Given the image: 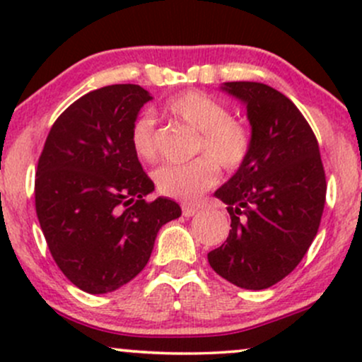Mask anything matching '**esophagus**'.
Returning <instances> with one entry per match:
<instances>
[{
  "label": "esophagus",
  "instance_id": "34e87169",
  "mask_svg": "<svg viewBox=\"0 0 362 362\" xmlns=\"http://www.w3.org/2000/svg\"><path fill=\"white\" fill-rule=\"evenodd\" d=\"M199 213V207L197 206H192V204H182V214L185 216V218H192Z\"/></svg>",
  "mask_w": 362,
  "mask_h": 362
}]
</instances>
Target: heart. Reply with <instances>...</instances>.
I'll use <instances>...</instances> for the list:
<instances>
[{"label":"heart","instance_id":"b5f03b06","mask_svg":"<svg viewBox=\"0 0 362 362\" xmlns=\"http://www.w3.org/2000/svg\"><path fill=\"white\" fill-rule=\"evenodd\" d=\"M165 110L199 132L195 153L204 155L189 163L165 165L158 170L156 187L167 197L195 201L218 182V167L228 173L236 172L250 156L252 129L231 117L224 103L204 91H182L168 98ZM129 139L139 160H156V127L151 115L139 114L132 120Z\"/></svg>","mask_w":362,"mask_h":362}]
</instances>
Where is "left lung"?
<instances>
[{"instance_id":"obj_1","label":"left lung","mask_w":362,"mask_h":362,"mask_svg":"<svg viewBox=\"0 0 362 362\" xmlns=\"http://www.w3.org/2000/svg\"><path fill=\"white\" fill-rule=\"evenodd\" d=\"M247 103L253 146L216 197L228 204L226 242L207 253L216 274L243 289H267L296 269L317 236L327 182L308 120L281 91L255 81L224 83Z\"/></svg>"}]
</instances>
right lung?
Wrapping results in <instances>:
<instances>
[{"mask_svg":"<svg viewBox=\"0 0 362 362\" xmlns=\"http://www.w3.org/2000/svg\"><path fill=\"white\" fill-rule=\"evenodd\" d=\"M151 100L110 85L73 102L49 131L35 175V211L54 262L76 288L112 293L146 267L158 230L182 214L146 202L153 180L132 151V120Z\"/></svg>","mask_w":362,"mask_h":362,"instance_id":"add662e5","label":"right lung"}]
</instances>
